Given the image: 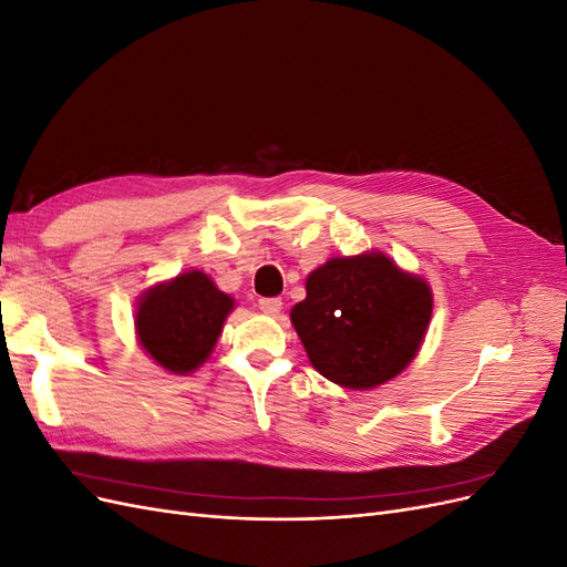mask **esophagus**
Here are the masks:
<instances>
[{
    "instance_id": "1",
    "label": "esophagus",
    "mask_w": 567,
    "mask_h": 567,
    "mask_svg": "<svg viewBox=\"0 0 567 567\" xmlns=\"http://www.w3.org/2000/svg\"><path fill=\"white\" fill-rule=\"evenodd\" d=\"M257 307H260V310H262L265 315L274 317V315H279V312H281V307H284V302H281L279 298H262L260 302H257Z\"/></svg>"
}]
</instances>
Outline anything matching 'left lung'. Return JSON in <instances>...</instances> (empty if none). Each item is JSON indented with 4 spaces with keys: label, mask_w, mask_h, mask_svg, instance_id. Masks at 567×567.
Segmentation results:
<instances>
[{
    "label": "left lung",
    "mask_w": 567,
    "mask_h": 567,
    "mask_svg": "<svg viewBox=\"0 0 567 567\" xmlns=\"http://www.w3.org/2000/svg\"><path fill=\"white\" fill-rule=\"evenodd\" d=\"M305 290L290 310L305 352L323 379L352 390L402 373L433 315L431 286L379 250L331 257L307 277Z\"/></svg>",
    "instance_id": "left-lung-1"
}]
</instances>
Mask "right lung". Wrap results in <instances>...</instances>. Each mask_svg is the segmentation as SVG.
Listing matches in <instances>:
<instances>
[{
    "label": "right lung",
    "instance_id": "1",
    "mask_svg": "<svg viewBox=\"0 0 567 567\" xmlns=\"http://www.w3.org/2000/svg\"><path fill=\"white\" fill-rule=\"evenodd\" d=\"M234 310V298L198 269L148 288L136 302V338L148 357L169 373L196 371Z\"/></svg>",
    "mask_w": 567,
    "mask_h": 567
}]
</instances>
